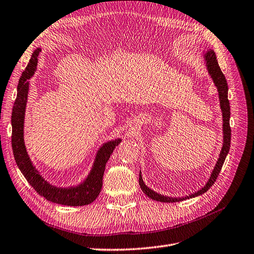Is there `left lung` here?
<instances>
[{
  "mask_svg": "<svg viewBox=\"0 0 254 254\" xmlns=\"http://www.w3.org/2000/svg\"><path fill=\"white\" fill-rule=\"evenodd\" d=\"M203 60L205 63V67L207 70V73L211 76V78L214 82V86L216 87L218 92V98H219V106L221 110L222 115V146L221 150L219 152L218 159L216 161V164H215L213 171L209 177V179L205 182L204 186L194 193L189 194L188 196H182V197H172V196H166L163 194L157 193L150 188L146 186L145 182L143 181L142 173L140 171L139 174V183L140 187L143 190V193L148 196L152 200L160 201V202H178L182 200H187L190 198H194L197 196H200L204 194L207 190L213 186L214 182L216 181L217 177L220 173V170L222 165H224L225 160L228 156V152L230 150V144H231V128H230V103L228 101V83L226 80L225 75L222 74L220 67L218 65L216 55H215V52L213 50H207L203 53Z\"/></svg>",
  "mask_w": 254,
  "mask_h": 254,
  "instance_id": "1",
  "label": "left lung"
}]
</instances>
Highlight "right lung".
<instances>
[{
	"mask_svg": "<svg viewBox=\"0 0 254 254\" xmlns=\"http://www.w3.org/2000/svg\"><path fill=\"white\" fill-rule=\"evenodd\" d=\"M40 52V48L35 50L29 64L25 71L22 73L18 83L17 98L13 104L11 114V144L14 160L27 182L38 194L44 197L47 200L63 205H87L93 202L101 193L106 164L115 147L122 142V139L118 137V139L105 142L99 146L89 174L76 186L66 188L56 187L44 178L34 165L33 161L30 160L24 142V121L29 91V79L33 77L37 68L38 56Z\"/></svg>",
	"mask_w": 254,
	"mask_h": 254,
	"instance_id": "obj_1",
	"label": "right lung"
}]
</instances>
